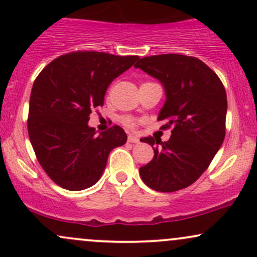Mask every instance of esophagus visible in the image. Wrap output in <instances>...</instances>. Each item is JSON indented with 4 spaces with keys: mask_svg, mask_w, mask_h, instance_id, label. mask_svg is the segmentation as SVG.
I'll list each match as a JSON object with an SVG mask.
<instances>
[{
    "mask_svg": "<svg viewBox=\"0 0 257 257\" xmlns=\"http://www.w3.org/2000/svg\"><path fill=\"white\" fill-rule=\"evenodd\" d=\"M128 141H129V143H132V144H138L139 143V139L135 137V135H129Z\"/></svg>",
    "mask_w": 257,
    "mask_h": 257,
    "instance_id": "obj_1",
    "label": "esophagus"
}]
</instances>
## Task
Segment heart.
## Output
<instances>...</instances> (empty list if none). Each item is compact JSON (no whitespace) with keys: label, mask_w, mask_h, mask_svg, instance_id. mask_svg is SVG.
Segmentation results:
<instances>
[{"label":"heart","mask_w":257,"mask_h":257,"mask_svg":"<svg viewBox=\"0 0 257 257\" xmlns=\"http://www.w3.org/2000/svg\"><path fill=\"white\" fill-rule=\"evenodd\" d=\"M124 123H125L126 125H129V126L134 125V122H133L132 118H124Z\"/></svg>","instance_id":"obj_1"}]
</instances>
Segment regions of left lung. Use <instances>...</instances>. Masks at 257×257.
Returning <instances> with one entry per match:
<instances>
[{
  "mask_svg": "<svg viewBox=\"0 0 257 257\" xmlns=\"http://www.w3.org/2000/svg\"><path fill=\"white\" fill-rule=\"evenodd\" d=\"M134 67L163 85L166 102L158 119H167L164 128H173L164 143L152 137L140 139L155 152L139 170L141 179L159 192L188 187L205 172L225 139V88L210 67L187 55H152L141 58Z\"/></svg>",
  "mask_w": 257,
  "mask_h": 257,
  "instance_id": "left-lung-1",
  "label": "left lung"
}]
</instances>
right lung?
Instances as JSON below:
<instances>
[{"label":"right lung","mask_w":257,"mask_h":257,"mask_svg":"<svg viewBox=\"0 0 257 257\" xmlns=\"http://www.w3.org/2000/svg\"><path fill=\"white\" fill-rule=\"evenodd\" d=\"M139 59L100 52H73L47 65L32 85L28 131L36 157L47 175L69 191H81L101 178L108 155L124 145L118 125L96 134L88 125L105 93Z\"/></svg>","instance_id":"right-lung-1"}]
</instances>
